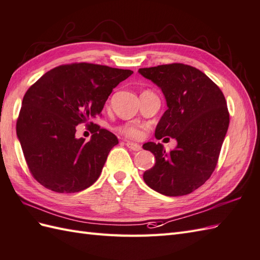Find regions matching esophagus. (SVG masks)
Segmentation results:
<instances>
[{
  "label": "esophagus",
  "mask_w": 260,
  "mask_h": 260,
  "mask_svg": "<svg viewBox=\"0 0 260 260\" xmlns=\"http://www.w3.org/2000/svg\"><path fill=\"white\" fill-rule=\"evenodd\" d=\"M125 144H126V147H128L130 150L135 151V152H137V151H140V150L142 149L140 144L135 143V142H131V141H126V142H125Z\"/></svg>",
  "instance_id": "obj_1"
}]
</instances>
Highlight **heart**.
<instances>
[{"mask_svg": "<svg viewBox=\"0 0 260 260\" xmlns=\"http://www.w3.org/2000/svg\"><path fill=\"white\" fill-rule=\"evenodd\" d=\"M119 131L123 134L126 137H130V138H135L138 139L142 137L143 135V130H142V126L139 125L138 123H125L122 124L121 126H119Z\"/></svg>", "mask_w": 260, "mask_h": 260, "instance_id": "b5f03b06", "label": "heart"}]
</instances>
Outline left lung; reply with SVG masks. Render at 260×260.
<instances>
[{
  "instance_id": "8db88e82",
  "label": "left lung",
  "mask_w": 260,
  "mask_h": 260,
  "mask_svg": "<svg viewBox=\"0 0 260 260\" xmlns=\"http://www.w3.org/2000/svg\"><path fill=\"white\" fill-rule=\"evenodd\" d=\"M161 88L168 109L155 129V138L171 137L176 148L166 152L161 143L147 142L155 156L143 180L167 196L192 193L211 178L230 124L226 100L218 86L198 68L179 64L139 69Z\"/></svg>"
}]
</instances>
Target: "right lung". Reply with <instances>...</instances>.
Segmentation results:
<instances>
[{"mask_svg":"<svg viewBox=\"0 0 260 260\" xmlns=\"http://www.w3.org/2000/svg\"><path fill=\"white\" fill-rule=\"evenodd\" d=\"M130 69L75 62L44 74L24 94L16 135L34 179L57 193H75L97 181L110 150L112 132L90 122L87 143L74 138L75 125L96 118Z\"/></svg>","mask_w":260,"mask_h":260,"instance_id":"1","label":"right lung"}]
</instances>
